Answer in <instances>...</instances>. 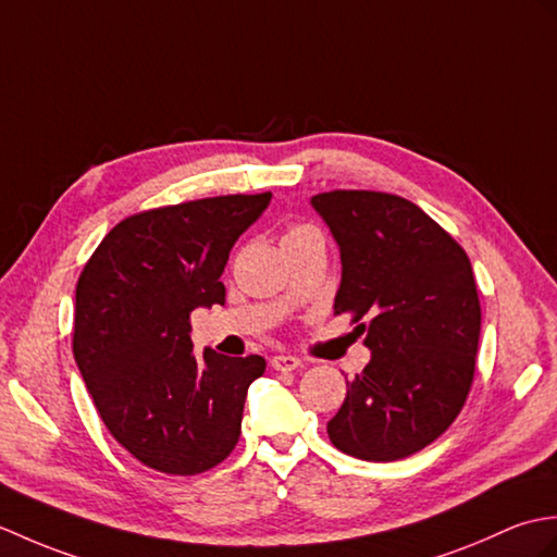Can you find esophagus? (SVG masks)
I'll return each mask as SVG.
<instances>
[{"label": "esophagus", "instance_id": "obj_1", "mask_svg": "<svg viewBox=\"0 0 557 557\" xmlns=\"http://www.w3.org/2000/svg\"><path fill=\"white\" fill-rule=\"evenodd\" d=\"M271 367L276 369V372H293V369L302 367L300 357H293V355H274L271 357Z\"/></svg>", "mask_w": 557, "mask_h": 557}]
</instances>
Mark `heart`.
<instances>
[{
	"label": "heart",
	"instance_id": "heart-1",
	"mask_svg": "<svg viewBox=\"0 0 557 557\" xmlns=\"http://www.w3.org/2000/svg\"><path fill=\"white\" fill-rule=\"evenodd\" d=\"M300 231H310V226H293V228L288 231V236H293V233H300Z\"/></svg>",
	"mask_w": 557,
	"mask_h": 557
}]
</instances>
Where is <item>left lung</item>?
I'll use <instances>...</instances> for the list:
<instances>
[{
  "label": "left lung",
  "mask_w": 557,
  "mask_h": 557,
  "mask_svg": "<svg viewBox=\"0 0 557 557\" xmlns=\"http://www.w3.org/2000/svg\"><path fill=\"white\" fill-rule=\"evenodd\" d=\"M341 250L333 310L352 312L372 360L326 424L338 450L393 462L434 443L474 379L481 307L472 264L410 200L372 190L312 197Z\"/></svg>",
  "instance_id": "1"
}]
</instances>
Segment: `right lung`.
Here are the masks:
<instances>
[{"label":"right lung","mask_w":557,"mask_h":557,"mask_svg":"<svg viewBox=\"0 0 557 557\" xmlns=\"http://www.w3.org/2000/svg\"><path fill=\"white\" fill-rule=\"evenodd\" d=\"M271 193L224 195L133 214L111 228L76 286L73 357L109 434L164 474L224 462L264 357L193 352L190 312L224 305L231 247Z\"/></svg>","instance_id":"add662e5"}]
</instances>
